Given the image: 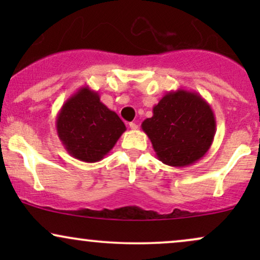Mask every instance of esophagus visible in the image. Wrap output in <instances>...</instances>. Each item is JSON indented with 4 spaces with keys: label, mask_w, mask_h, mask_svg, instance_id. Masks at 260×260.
<instances>
[{
    "label": "esophagus",
    "mask_w": 260,
    "mask_h": 260,
    "mask_svg": "<svg viewBox=\"0 0 260 260\" xmlns=\"http://www.w3.org/2000/svg\"><path fill=\"white\" fill-rule=\"evenodd\" d=\"M129 128H131V129H133V131L138 129V124L134 123V122H131V123H129Z\"/></svg>",
    "instance_id": "1"
}]
</instances>
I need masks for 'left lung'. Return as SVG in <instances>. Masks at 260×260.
Listing matches in <instances>:
<instances>
[{"label":"left lung","instance_id":"1","mask_svg":"<svg viewBox=\"0 0 260 260\" xmlns=\"http://www.w3.org/2000/svg\"><path fill=\"white\" fill-rule=\"evenodd\" d=\"M215 128L210 105L198 92L184 89L166 92L142 123L157 159L174 168L202 159L213 144Z\"/></svg>","mask_w":260,"mask_h":260}]
</instances>
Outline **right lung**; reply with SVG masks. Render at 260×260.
Returning <instances> with one entry per match:
<instances>
[{
	"label": "right lung",
	"instance_id": "right-lung-1",
	"mask_svg": "<svg viewBox=\"0 0 260 260\" xmlns=\"http://www.w3.org/2000/svg\"><path fill=\"white\" fill-rule=\"evenodd\" d=\"M57 136L74 159L96 162L111 151L126 126L100 101L98 91L82 86L70 96L56 117Z\"/></svg>",
	"mask_w": 260,
	"mask_h": 260
}]
</instances>
